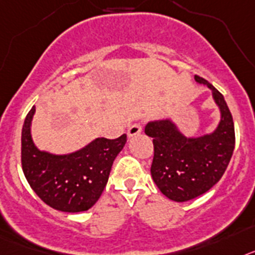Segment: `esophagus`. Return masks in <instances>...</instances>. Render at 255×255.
Instances as JSON below:
<instances>
[{
	"label": "esophagus",
	"instance_id": "obj_1",
	"mask_svg": "<svg viewBox=\"0 0 255 255\" xmlns=\"http://www.w3.org/2000/svg\"><path fill=\"white\" fill-rule=\"evenodd\" d=\"M141 130H142V126H141V123H133V125L128 127L127 133L129 137H133V136H137V134H140Z\"/></svg>",
	"mask_w": 255,
	"mask_h": 255
}]
</instances>
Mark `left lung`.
<instances>
[{"mask_svg":"<svg viewBox=\"0 0 255 255\" xmlns=\"http://www.w3.org/2000/svg\"><path fill=\"white\" fill-rule=\"evenodd\" d=\"M195 81L212 90L221 110L214 132L200 137H186L169 119L149 122L145 133L152 137L154 158L151 176L168 199L187 201L210 190L221 180L235 149V127L225 97L199 75Z\"/></svg>","mask_w":255,"mask_h":255,"instance_id":"8db88e82","label":"left lung"}]
</instances>
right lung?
Here are the masks:
<instances>
[{"mask_svg": "<svg viewBox=\"0 0 255 255\" xmlns=\"http://www.w3.org/2000/svg\"><path fill=\"white\" fill-rule=\"evenodd\" d=\"M35 108L26 114L21 129V167L24 176L43 203L56 210L78 213L99 200L109 180L114 159L127 141L96 138L83 149L68 155H54L35 147L30 123Z\"/></svg>", "mask_w": 255, "mask_h": 255, "instance_id": "1", "label": "right lung"}]
</instances>
